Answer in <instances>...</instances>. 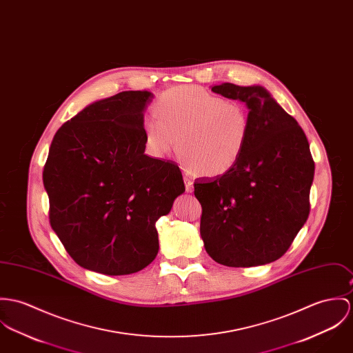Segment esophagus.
Instances as JSON below:
<instances>
[{"mask_svg":"<svg viewBox=\"0 0 353 353\" xmlns=\"http://www.w3.org/2000/svg\"><path fill=\"white\" fill-rule=\"evenodd\" d=\"M183 179H185V183H186V190L189 192H192V190H194L192 178H190L189 175H185V176H183Z\"/></svg>","mask_w":353,"mask_h":353,"instance_id":"esophagus-1","label":"esophagus"}]
</instances>
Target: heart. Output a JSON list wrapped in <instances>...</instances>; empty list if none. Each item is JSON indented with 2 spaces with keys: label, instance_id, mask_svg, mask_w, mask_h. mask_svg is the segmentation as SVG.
<instances>
[{
  "label": "heart",
  "instance_id": "b5f03b06",
  "mask_svg": "<svg viewBox=\"0 0 353 353\" xmlns=\"http://www.w3.org/2000/svg\"><path fill=\"white\" fill-rule=\"evenodd\" d=\"M157 116L144 120V143L155 158L171 154L176 144L188 171L220 176L241 159L251 137V117L236 102L199 86H178L155 103Z\"/></svg>",
  "mask_w": 353,
  "mask_h": 353
}]
</instances>
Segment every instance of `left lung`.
Returning <instances> with one entry per match:
<instances>
[{"label":"left lung","instance_id":"left-lung-1","mask_svg":"<svg viewBox=\"0 0 353 353\" xmlns=\"http://www.w3.org/2000/svg\"><path fill=\"white\" fill-rule=\"evenodd\" d=\"M212 92L245 103L251 137L229 172L194 182L203 247L223 265H263L285 255L309 217L314 178L309 141L263 86L223 83Z\"/></svg>","mask_w":353,"mask_h":353}]
</instances>
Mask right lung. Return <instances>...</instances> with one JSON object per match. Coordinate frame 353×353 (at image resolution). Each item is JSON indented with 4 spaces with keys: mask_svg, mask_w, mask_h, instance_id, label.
I'll return each instance as SVG.
<instances>
[{
    "mask_svg": "<svg viewBox=\"0 0 353 353\" xmlns=\"http://www.w3.org/2000/svg\"><path fill=\"white\" fill-rule=\"evenodd\" d=\"M154 94L96 101L54 136L43 171L50 223L81 267L128 275L158 255L155 223L185 192L171 161L145 155L144 113Z\"/></svg>",
    "mask_w": 353,
    "mask_h": 353,
    "instance_id": "right-lung-1",
    "label": "right lung"
}]
</instances>
